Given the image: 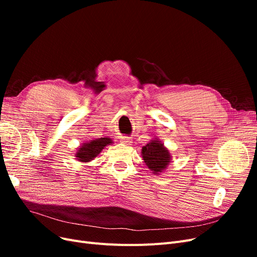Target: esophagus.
I'll return each mask as SVG.
<instances>
[{"mask_svg":"<svg viewBox=\"0 0 257 257\" xmlns=\"http://www.w3.org/2000/svg\"><path fill=\"white\" fill-rule=\"evenodd\" d=\"M120 143L130 146V145H132V139L130 137H127V136H121L120 137Z\"/></svg>","mask_w":257,"mask_h":257,"instance_id":"esophagus-1","label":"esophagus"}]
</instances>
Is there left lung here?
Masks as SVG:
<instances>
[{
  "label": "left lung",
  "instance_id": "obj_1",
  "mask_svg": "<svg viewBox=\"0 0 257 257\" xmlns=\"http://www.w3.org/2000/svg\"><path fill=\"white\" fill-rule=\"evenodd\" d=\"M142 157L145 164L154 175L164 173L172 163V155L169 150L159 138L151 139L143 147Z\"/></svg>",
  "mask_w": 257,
  "mask_h": 257
}]
</instances>
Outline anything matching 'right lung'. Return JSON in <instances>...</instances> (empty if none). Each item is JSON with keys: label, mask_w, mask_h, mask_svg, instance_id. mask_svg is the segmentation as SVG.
Wrapping results in <instances>:
<instances>
[{"label": "right lung", "mask_w": 257, "mask_h": 257, "mask_svg": "<svg viewBox=\"0 0 257 257\" xmlns=\"http://www.w3.org/2000/svg\"><path fill=\"white\" fill-rule=\"evenodd\" d=\"M111 144H113V142L109 137L96 138L85 142L77 149L75 153L76 160L81 163H89L92 160H94L106 146Z\"/></svg>", "instance_id": "add662e5"}]
</instances>
